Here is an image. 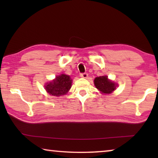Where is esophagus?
I'll return each mask as SVG.
<instances>
[{
  "label": "esophagus",
  "mask_w": 158,
  "mask_h": 158,
  "mask_svg": "<svg viewBox=\"0 0 158 158\" xmlns=\"http://www.w3.org/2000/svg\"><path fill=\"white\" fill-rule=\"evenodd\" d=\"M80 76H81V77H82V78H85V79H86L87 77H89V74H88L87 73H81V74H80Z\"/></svg>",
  "instance_id": "obj_1"
}]
</instances>
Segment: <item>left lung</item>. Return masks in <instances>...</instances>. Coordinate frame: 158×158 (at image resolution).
<instances>
[{
    "mask_svg": "<svg viewBox=\"0 0 158 158\" xmlns=\"http://www.w3.org/2000/svg\"><path fill=\"white\" fill-rule=\"evenodd\" d=\"M95 87L104 93H111L116 89V84L109 80L106 76L96 77L94 80Z\"/></svg>",
    "mask_w": 158,
    "mask_h": 158,
    "instance_id": "8db88e82",
    "label": "left lung"
}]
</instances>
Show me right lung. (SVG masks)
<instances>
[{
    "label": "right lung",
    "instance_id": "right-lung-1",
    "mask_svg": "<svg viewBox=\"0 0 158 158\" xmlns=\"http://www.w3.org/2000/svg\"><path fill=\"white\" fill-rule=\"evenodd\" d=\"M72 79L69 76L61 74L56 77L53 81L47 83L45 86L47 91L53 96H60L66 94L71 88Z\"/></svg>",
    "mask_w": 158,
    "mask_h": 158
}]
</instances>
